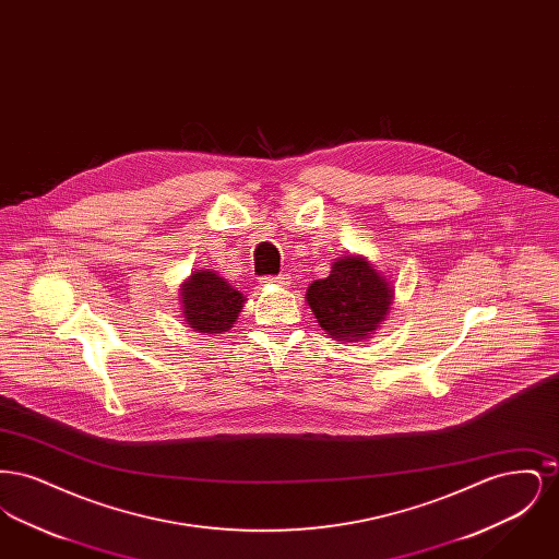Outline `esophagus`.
<instances>
[{
    "label": "esophagus",
    "instance_id": "1",
    "mask_svg": "<svg viewBox=\"0 0 559 559\" xmlns=\"http://www.w3.org/2000/svg\"><path fill=\"white\" fill-rule=\"evenodd\" d=\"M264 283H270V285H276V287H289V276L287 274H278V276H270L266 278Z\"/></svg>",
    "mask_w": 559,
    "mask_h": 559
}]
</instances>
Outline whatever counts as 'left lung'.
Wrapping results in <instances>:
<instances>
[{"label":"left lung","mask_w":559,"mask_h":559,"mask_svg":"<svg viewBox=\"0 0 559 559\" xmlns=\"http://www.w3.org/2000/svg\"><path fill=\"white\" fill-rule=\"evenodd\" d=\"M394 283L365 255L347 253L331 264L326 278L314 281L306 301L320 329L335 342H367L388 319Z\"/></svg>","instance_id":"1"}]
</instances>
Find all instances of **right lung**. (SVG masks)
<instances>
[{
    "mask_svg": "<svg viewBox=\"0 0 559 559\" xmlns=\"http://www.w3.org/2000/svg\"><path fill=\"white\" fill-rule=\"evenodd\" d=\"M247 297L237 292L219 272L197 270L180 285L182 317L201 335L226 333L239 319Z\"/></svg>",
    "mask_w": 559,
    "mask_h": 559,
    "instance_id": "right-lung-1",
    "label": "right lung"
}]
</instances>
